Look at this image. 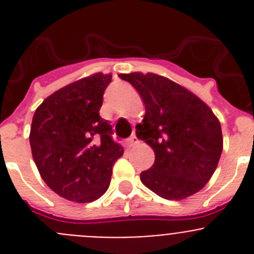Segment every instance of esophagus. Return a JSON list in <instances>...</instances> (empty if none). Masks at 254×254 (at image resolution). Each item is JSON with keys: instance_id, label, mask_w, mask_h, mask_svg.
<instances>
[{"instance_id": "esophagus-1", "label": "esophagus", "mask_w": 254, "mask_h": 254, "mask_svg": "<svg viewBox=\"0 0 254 254\" xmlns=\"http://www.w3.org/2000/svg\"><path fill=\"white\" fill-rule=\"evenodd\" d=\"M137 141H138V138H137L136 134L133 133L129 138H127V141H126V147H131V146H133Z\"/></svg>"}]
</instances>
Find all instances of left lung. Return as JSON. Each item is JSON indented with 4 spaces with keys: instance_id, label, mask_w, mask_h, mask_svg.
Segmentation results:
<instances>
[{
    "instance_id": "obj_1",
    "label": "left lung",
    "mask_w": 254,
    "mask_h": 254,
    "mask_svg": "<svg viewBox=\"0 0 254 254\" xmlns=\"http://www.w3.org/2000/svg\"><path fill=\"white\" fill-rule=\"evenodd\" d=\"M142 97L145 118L137 137L155 151L139 178L159 196L181 200L210 180L223 150L222 127L211 109L190 90L157 74H120Z\"/></svg>"
}]
</instances>
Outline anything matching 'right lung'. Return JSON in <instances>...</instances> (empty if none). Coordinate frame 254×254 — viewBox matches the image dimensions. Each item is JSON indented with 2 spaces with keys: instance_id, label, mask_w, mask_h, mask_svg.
Instances as JSON below:
<instances>
[{
  "instance_id": "1",
  "label": "right lung",
  "mask_w": 254,
  "mask_h": 254,
  "mask_svg": "<svg viewBox=\"0 0 254 254\" xmlns=\"http://www.w3.org/2000/svg\"><path fill=\"white\" fill-rule=\"evenodd\" d=\"M111 74L97 73L48 97L35 111L30 146L46 185L62 197L90 203L108 190L123 155L109 121L99 116Z\"/></svg>"
}]
</instances>
